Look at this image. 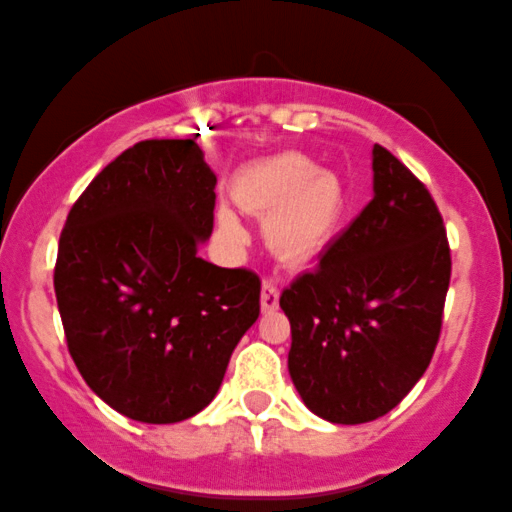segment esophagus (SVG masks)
<instances>
[{
  "instance_id": "34e87169",
  "label": "esophagus",
  "mask_w": 512,
  "mask_h": 512,
  "mask_svg": "<svg viewBox=\"0 0 512 512\" xmlns=\"http://www.w3.org/2000/svg\"><path fill=\"white\" fill-rule=\"evenodd\" d=\"M260 301H262V311L265 313H272L274 308L279 306V289L272 279H265V282H262Z\"/></svg>"
}]
</instances>
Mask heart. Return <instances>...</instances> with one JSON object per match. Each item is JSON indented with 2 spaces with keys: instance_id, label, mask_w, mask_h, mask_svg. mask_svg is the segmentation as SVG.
I'll use <instances>...</instances> for the list:
<instances>
[{
  "instance_id": "b5f03b06",
  "label": "heart",
  "mask_w": 512,
  "mask_h": 512,
  "mask_svg": "<svg viewBox=\"0 0 512 512\" xmlns=\"http://www.w3.org/2000/svg\"><path fill=\"white\" fill-rule=\"evenodd\" d=\"M245 206L277 213L272 235L291 255H311L328 243L345 213V192L333 174H320L301 155H282L262 162L240 187ZM221 228L230 238H243L238 218L228 209L218 213Z\"/></svg>"
}]
</instances>
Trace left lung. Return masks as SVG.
Returning a JSON list of instances; mask_svg holds the SVG:
<instances>
[{
  "mask_svg": "<svg viewBox=\"0 0 512 512\" xmlns=\"http://www.w3.org/2000/svg\"><path fill=\"white\" fill-rule=\"evenodd\" d=\"M452 274L442 213L423 182L374 145V199L282 291L289 374L323 420L381 418L435 355Z\"/></svg>",
  "mask_w": 512,
  "mask_h": 512,
  "instance_id": "8db88e82",
  "label": "left lung"
}]
</instances>
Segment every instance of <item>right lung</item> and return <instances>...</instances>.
Instances as JSON below:
<instances>
[{
    "label": "right lung",
    "instance_id": "obj_1",
    "mask_svg": "<svg viewBox=\"0 0 512 512\" xmlns=\"http://www.w3.org/2000/svg\"><path fill=\"white\" fill-rule=\"evenodd\" d=\"M216 174L192 138L140 140L72 204L55 260V299L82 379L140 423L206 408L245 330L260 277L201 260Z\"/></svg>",
    "mask_w": 512,
    "mask_h": 512
}]
</instances>
